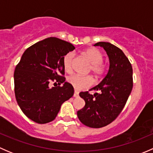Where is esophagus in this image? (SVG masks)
<instances>
[{
    "label": "esophagus",
    "mask_w": 153,
    "mask_h": 153,
    "mask_svg": "<svg viewBox=\"0 0 153 153\" xmlns=\"http://www.w3.org/2000/svg\"><path fill=\"white\" fill-rule=\"evenodd\" d=\"M78 96H79V93H78V92L77 90H75V92H74V97H75V98H78Z\"/></svg>",
    "instance_id": "obj_1"
}]
</instances>
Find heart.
Returning <instances> with one entry per match:
<instances>
[{
    "label": "heart",
    "instance_id": "obj_1",
    "mask_svg": "<svg viewBox=\"0 0 153 153\" xmlns=\"http://www.w3.org/2000/svg\"><path fill=\"white\" fill-rule=\"evenodd\" d=\"M83 55L86 57V59L91 64L89 72H92L94 76L96 78H99L104 74L106 67L102 62L103 55L96 48H88L83 51ZM74 55L72 52L67 54L63 59V66L64 69L68 73H71L72 71ZM68 82L72 85L76 90L89 88L92 84V78L90 76H80V75H72L68 78Z\"/></svg>",
    "mask_w": 153,
    "mask_h": 153
}]
</instances>
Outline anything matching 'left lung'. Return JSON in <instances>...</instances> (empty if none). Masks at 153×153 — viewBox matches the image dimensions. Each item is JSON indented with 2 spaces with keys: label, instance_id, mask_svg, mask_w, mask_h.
<instances>
[{
  "label": "left lung",
  "instance_id": "1",
  "mask_svg": "<svg viewBox=\"0 0 153 153\" xmlns=\"http://www.w3.org/2000/svg\"><path fill=\"white\" fill-rule=\"evenodd\" d=\"M106 52L109 60V70L98 85L89 91L80 92L85 106L77 112L82 124L92 128H101L112 123L124 109L133 86L132 67L123 51L108 42H98Z\"/></svg>",
  "mask_w": 153,
  "mask_h": 153
}]
</instances>
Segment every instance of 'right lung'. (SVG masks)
<instances>
[{"label": "right lung", "instance_id": "add662e5", "mask_svg": "<svg viewBox=\"0 0 153 153\" xmlns=\"http://www.w3.org/2000/svg\"><path fill=\"white\" fill-rule=\"evenodd\" d=\"M74 49L70 43L48 38L23 54L14 72L15 95L22 112L32 121L38 124L52 121L61 104L73 95V86L63 76V59ZM51 82H54L52 88Z\"/></svg>", "mask_w": 153, "mask_h": 153}]
</instances>
